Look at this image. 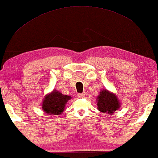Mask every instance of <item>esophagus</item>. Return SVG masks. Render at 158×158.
Returning <instances> with one entry per match:
<instances>
[{
  "instance_id": "obj_1",
  "label": "esophagus",
  "mask_w": 158,
  "mask_h": 158,
  "mask_svg": "<svg viewBox=\"0 0 158 158\" xmlns=\"http://www.w3.org/2000/svg\"><path fill=\"white\" fill-rule=\"evenodd\" d=\"M85 93L77 94V97H78V98H83V97H85Z\"/></svg>"
}]
</instances>
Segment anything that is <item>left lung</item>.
<instances>
[{"instance_id":"left-lung-1","label":"left lung","mask_w":158,"mask_h":158,"mask_svg":"<svg viewBox=\"0 0 158 158\" xmlns=\"http://www.w3.org/2000/svg\"><path fill=\"white\" fill-rule=\"evenodd\" d=\"M120 102L115 94L106 89L100 91L97 97V108L100 112L107 114H113L120 108Z\"/></svg>"}]
</instances>
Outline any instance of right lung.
Listing matches in <instances>:
<instances>
[{"mask_svg":"<svg viewBox=\"0 0 158 158\" xmlns=\"http://www.w3.org/2000/svg\"><path fill=\"white\" fill-rule=\"evenodd\" d=\"M71 98L70 96L64 95L54 90L45 97L42 103V110L49 115H57L63 112L67 101Z\"/></svg>","mask_w":158,"mask_h":158,"instance_id":"right-lung-1","label":"right lung"}]
</instances>
